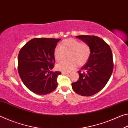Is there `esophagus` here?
Segmentation results:
<instances>
[{"instance_id": "34e87169", "label": "esophagus", "mask_w": 128, "mask_h": 128, "mask_svg": "<svg viewBox=\"0 0 128 128\" xmlns=\"http://www.w3.org/2000/svg\"><path fill=\"white\" fill-rule=\"evenodd\" d=\"M62 74H68L69 73L68 72H62Z\"/></svg>"}]
</instances>
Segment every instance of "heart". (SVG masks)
Here are the masks:
<instances>
[{
    "mask_svg": "<svg viewBox=\"0 0 128 128\" xmlns=\"http://www.w3.org/2000/svg\"><path fill=\"white\" fill-rule=\"evenodd\" d=\"M91 54L90 46L87 43H81L73 38L62 41L60 47H56L54 55L56 62H61L68 55L69 60L64 61L56 66L58 70L68 72L77 66H82L88 61Z\"/></svg>",
    "mask_w": 128,
    "mask_h": 128,
    "instance_id": "b5f03b06",
    "label": "heart"
}]
</instances>
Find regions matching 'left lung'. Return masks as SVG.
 <instances>
[{
    "instance_id": "left-lung-1",
    "label": "left lung",
    "mask_w": 128,
    "mask_h": 128,
    "mask_svg": "<svg viewBox=\"0 0 128 128\" xmlns=\"http://www.w3.org/2000/svg\"><path fill=\"white\" fill-rule=\"evenodd\" d=\"M76 37L88 44L89 59L78 71L79 78L72 84L75 92L89 96L102 89L110 80L114 68L111 49L102 39L95 36H78Z\"/></svg>"
}]
</instances>
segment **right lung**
Instances as JSON below:
<instances>
[{"instance_id":"1","label":"right lung","mask_w":128,"mask_h":128,"mask_svg":"<svg viewBox=\"0 0 128 128\" xmlns=\"http://www.w3.org/2000/svg\"><path fill=\"white\" fill-rule=\"evenodd\" d=\"M61 39L37 38L29 40L18 55V72L24 84L36 94H49L58 87L60 72H52L54 52Z\"/></svg>"}]
</instances>
